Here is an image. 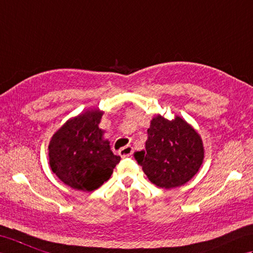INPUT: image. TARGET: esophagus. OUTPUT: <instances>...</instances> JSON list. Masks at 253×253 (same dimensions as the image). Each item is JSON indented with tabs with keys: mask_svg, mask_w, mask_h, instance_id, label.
Instances as JSON below:
<instances>
[{
	"mask_svg": "<svg viewBox=\"0 0 253 253\" xmlns=\"http://www.w3.org/2000/svg\"><path fill=\"white\" fill-rule=\"evenodd\" d=\"M133 147L132 146H126V147H123L119 150V155L122 157V158H125V157H130L133 154Z\"/></svg>",
	"mask_w": 253,
	"mask_h": 253,
	"instance_id": "34e87169",
	"label": "esophagus"
}]
</instances>
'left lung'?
<instances>
[{"mask_svg":"<svg viewBox=\"0 0 253 253\" xmlns=\"http://www.w3.org/2000/svg\"><path fill=\"white\" fill-rule=\"evenodd\" d=\"M146 150L134 155L151 183L170 189L182 186L204 160V145L198 133L182 118L170 121L157 116L147 130Z\"/></svg>","mask_w":253,"mask_h":253,"instance_id":"1","label":"left lung"}]
</instances>
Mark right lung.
Listing matches in <instances>:
<instances>
[{
  "label": "right lung",
  "mask_w": 253,
  "mask_h": 253,
  "mask_svg": "<svg viewBox=\"0 0 253 253\" xmlns=\"http://www.w3.org/2000/svg\"><path fill=\"white\" fill-rule=\"evenodd\" d=\"M102 111L92 110L68 120L49 143L50 169L74 189L92 192L102 186L120 162L102 139Z\"/></svg>",
  "instance_id": "1"
}]
</instances>
